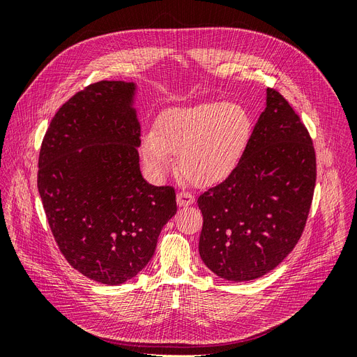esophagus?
<instances>
[{"label": "esophagus", "mask_w": 357, "mask_h": 357, "mask_svg": "<svg viewBox=\"0 0 357 357\" xmlns=\"http://www.w3.org/2000/svg\"><path fill=\"white\" fill-rule=\"evenodd\" d=\"M193 201H195V197H193L188 190H180L177 193V204L180 207H188V205L193 204Z\"/></svg>", "instance_id": "esophagus-1"}]
</instances>
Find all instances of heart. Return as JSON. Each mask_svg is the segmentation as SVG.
<instances>
[{
	"mask_svg": "<svg viewBox=\"0 0 357 357\" xmlns=\"http://www.w3.org/2000/svg\"><path fill=\"white\" fill-rule=\"evenodd\" d=\"M250 131V116L240 104L208 101L176 107L158 117L155 132L143 137L142 153L156 176L171 169L174 153L183 176L197 185H213L240 164Z\"/></svg>",
	"mask_w": 357,
	"mask_h": 357,
	"instance_id": "heart-1",
	"label": "heart"
}]
</instances>
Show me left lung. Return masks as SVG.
I'll return each instance as SVG.
<instances>
[{"instance_id": "left-lung-1", "label": "left lung", "mask_w": 357, "mask_h": 357, "mask_svg": "<svg viewBox=\"0 0 357 357\" xmlns=\"http://www.w3.org/2000/svg\"><path fill=\"white\" fill-rule=\"evenodd\" d=\"M316 174L307 126L282 93L268 88L240 164L198 198L204 264L229 282L273 271L304 232Z\"/></svg>"}]
</instances>
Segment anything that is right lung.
<instances>
[{
	"label": "right lung",
	"mask_w": 357,
	"mask_h": 357,
	"mask_svg": "<svg viewBox=\"0 0 357 357\" xmlns=\"http://www.w3.org/2000/svg\"><path fill=\"white\" fill-rule=\"evenodd\" d=\"M132 92V83L102 80L74 93L53 116L38 155L53 238L74 269L104 284L142 271L177 211L174 188L149 185L139 171Z\"/></svg>",
	"instance_id": "add662e5"
}]
</instances>
